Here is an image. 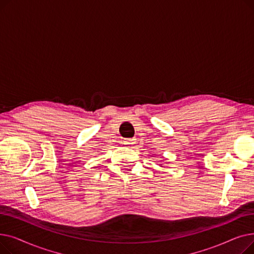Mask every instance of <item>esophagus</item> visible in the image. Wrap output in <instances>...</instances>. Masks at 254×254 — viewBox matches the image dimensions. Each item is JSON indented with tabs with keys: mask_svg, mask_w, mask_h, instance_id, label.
Returning a JSON list of instances; mask_svg holds the SVG:
<instances>
[{
	"mask_svg": "<svg viewBox=\"0 0 254 254\" xmlns=\"http://www.w3.org/2000/svg\"><path fill=\"white\" fill-rule=\"evenodd\" d=\"M136 139H125V141H124V144L125 145H127V146H130V145H132V144H135L136 143V141H135Z\"/></svg>",
	"mask_w": 254,
	"mask_h": 254,
	"instance_id": "obj_1",
	"label": "esophagus"
}]
</instances>
